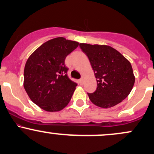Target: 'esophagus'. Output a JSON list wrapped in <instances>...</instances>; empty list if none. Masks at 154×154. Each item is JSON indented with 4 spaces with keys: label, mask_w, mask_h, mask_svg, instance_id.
Returning a JSON list of instances; mask_svg holds the SVG:
<instances>
[{
    "label": "esophagus",
    "mask_w": 154,
    "mask_h": 154,
    "mask_svg": "<svg viewBox=\"0 0 154 154\" xmlns=\"http://www.w3.org/2000/svg\"><path fill=\"white\" fill-rule=\"evenodd\" d=\"M83 80H84V79H83V78H81L80 79H79V84L82 85L83 84Z\"/></svg>",
    "instance_id": "34e87169"
}]
</instances>
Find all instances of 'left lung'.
<instances>
[{"instance_id": "1", "label": "left lung", "mask_w": 154, "mask_h": 154, "mask_svg": "<svg viewBox=\"0 0 154 154\" xmlns=\"http://www.w3.org/2000/svg\"><path fill=\"white\" fill-rule=\"evenodd\" d=\"M89 59L96 78V91L88 93L97 106L108 109L125 100L135 83L132 65L122 54L106 45L79 43Z\"/></svg>"}]
</instances>
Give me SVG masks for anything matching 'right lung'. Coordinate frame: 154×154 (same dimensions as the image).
Instances as JSON below:
<instances>
[{"mask_svg": "<svg viewBox=\"0 0 154 154\" xmlns=\"http://www.w3.org/2000/svg\"><path fill=\"white\" fill-rule=\"evenodd\" d=\"M78 42L56 38L42 44L30 55L24 71V88L33 103L55 112L69 103L77 83L68 77L65 59Z\"/></svg>", "mask_w": 154, "mask_h": 154, "instance_id": "obj_1", "label": "right lung"}]
</instances>
